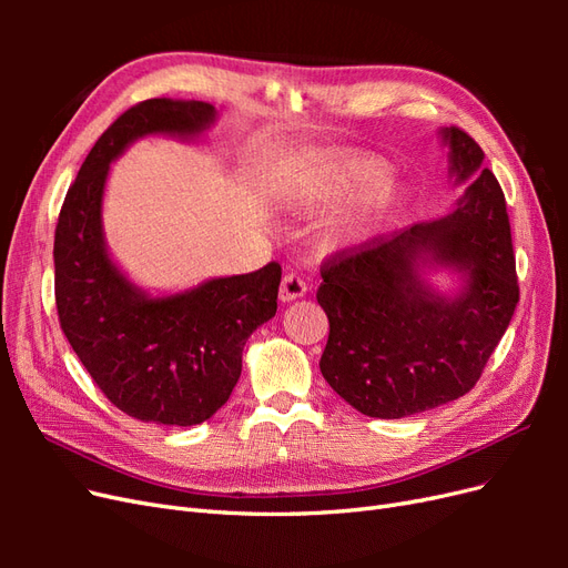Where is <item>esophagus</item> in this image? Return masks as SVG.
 <instances>
[{
  "label": "esophagus",
  "mask_w": 568,
  "mask_h": 568,
  "mask_svg": "<svg viewBox=\"0 0 568 568\" xmlns=\"http://www.w3.org/2000/svg\"><path fill=\"white\" fill-rule=\"evenodd\" d=\"M305 291H307V284H305V280L301 277V274H296V272L284 274L282 286H280V298H282L284 303H286V301H296V298L305 296Z\"/></svg>",
  "instance_id": "obj_1"
}]
</instances>
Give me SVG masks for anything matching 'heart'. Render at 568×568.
<instances>
[{
    "label": "heart",
    "mask_w": 568,
    "mask_h": 568,
    "mask_svg": "<svg viewBox=\"0 0 568 568\" xmlns=\"http://www.w3.org/2000/svg\"><path fill=\"white\" fill-rule=\"evenodd\" d=\"M384 165L367 159H351V156H334V159H317L313 165H307L305 175L294 184V199L305 205H329L341 199H348L359 189L384 178ZM403 192L395 184H382L376 192L365 201L357 213L343 217L332 230V242H353V239L365 236L372 232L388 213L400 203Z\"/></svg>",
    "instance_id": "b5f03b06"
}]
</instances>
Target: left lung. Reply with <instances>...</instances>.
Listing matches in <instances>:
<instances>
[{
    "mask_svg": "<svg viewBox=\"0 0 568 568\" xmlns=\"http://www.w3.org/2000/svg\"><path fill=\"white\" fill-rule=\"evenodd\" d=\"M450 173L469 182L457 209L326 255L317 303L329 320L322 376L367 417L400 419L457 400L484 374L519 303L517 261L500 182L484 149L445 128ZM434 260L468 274L455 300L418 280Z\"/></svg>",
    "mask_w": 568,
    "mask_h": 568,
    "instance_id": "left-lung-1",
    "label": "left lung"
}]
</instances>
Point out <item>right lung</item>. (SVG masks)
I'll return each instance as SVG.
<instances>
[{
    "label": "right lung",
    "instance_id": "obj_1",
    "mask_svg": "<svg viewBox=\"0 0 568 568\" xmlns=\"http://www.w3.org/2000/svg\"><path fill=\"white\" fill-rule=\"evenodd\" d=\"M205 101L146 99L118 115L84 159L54 232L61 329L99 390L125 415L168 426L211 419L242 374L248 336L277 313L282 265L149 298L104 246L101 194L109 165L144 134L192 136L213 123Z\"/></svg>",
    "mask_w": 568,
    "mask_h": 568
}]
</instances>
